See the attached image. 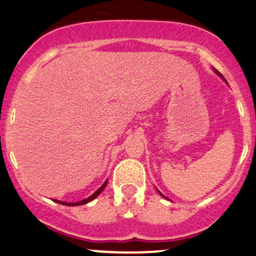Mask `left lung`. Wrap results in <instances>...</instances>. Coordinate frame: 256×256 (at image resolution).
Here are the masks:
<instances>
[{
	"label": "left lung",
	"mask_w": 256,
	"mask_h": 256,
	"mask_svg": "<svg viewBox=\"0 0 256 256\" xmlns=\"http://www.w3.org/2000/svg\"><path fill=\"white\" fill-rule=\"evenodd\" d=\"M214 71H216V74H218V76H220V77H222V74H220V73H219L218 71H216V70H214ZM222 79H224V80H225V78H222ZM225 82H226V80H225ZM158 194H160V195H161V196H164V195H162V194H161L160 192H158ZM164 198H165V196H164Z\"/></svg>",
	"instance_id": "left-lung-1"
}]
</instances>
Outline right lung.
<instances>
[{
	"label": "right lung",
	"mask_w": 256,
	"mask_h": 256,
	"mask_svg": "<svg viewBox=\"0 0 256 256\" xmlns=\"http://www.w3.org/2000/svg\"><path fill=\"white\" fill-rule=\"evenodd\" d=\"M106 185H107V180H106L104 183L102 184V186L98 188V189L96 190V192H94L92 195L90 196V198H85V200H82V201H79V202H73V204H68V202H62V201H58V200H55V202H58V204H64V206H80V204H88V202L92 201L94 198H98L100 194L104 192Z\"/></svg>",
	"instance_id": "obj_1"
}]
</instances>
